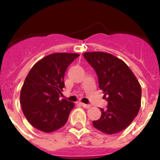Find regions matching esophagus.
Segmentation results:
<instances>
[{"instance_id":"1","label":"esophagus","mask_w":160,"mask_h":160,"mask_svg":"<svg viewBox=\"0 0 160 160\" xmlns=\"http://www.w3.org/2000/svg\"><path fill=\"white\" fill-rule=\"evenodd\" d=\"M80 105H81L83 108H90L91 107V105H89V104L83 103V102H81V103H80Z\"/></svg>"}]
</instances>
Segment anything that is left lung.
I'll use <instances>...</instances> for the list:
<instances>
[{"instance_id":"left-lung-1","label":"left lung","mask_w":160,"mask_h":160,"mask_svg":"<svg viewBox=\"0 0 160 160\" xmlns=\"http://www.w3.org/2000/svg\"><path fill=\"white\" fill-rule=\"evenodd\" d=\"M83 57L97 73L98 86L108 102L102 115L93 121L95 129L114 134L127 128L138 114L141 87L128 65L114 55L104 52H86Z\"/></svg>"}]
</instances>
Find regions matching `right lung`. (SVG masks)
<instances>
[{"instance_id":"right-lung-1","label":"right lung","mask_w":160,"mask_h":160,"mask_svg":"<svg viewBox=\"0 0 160 160\" xmlns=\"http://www.w3.org/2000/svg\"><path fill=\"white\" fill-rule=\"evenodd\" d=\"M78 53H55L39 60L28 72L20 92V104L27 120L44 132L61 129L68 121L74 103L59 98L64 77Z\"/></svg>"}]
</instances>
